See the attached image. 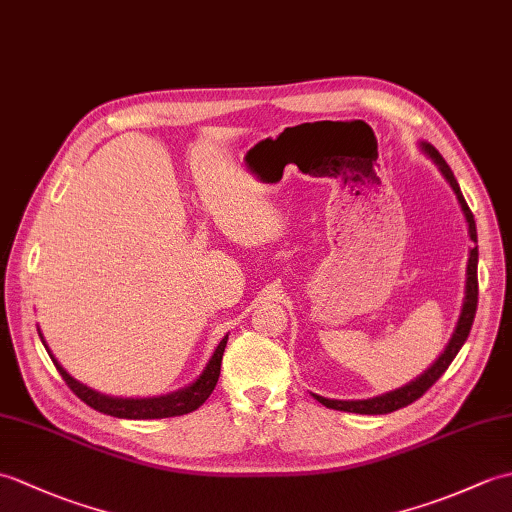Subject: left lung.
<instances>
[{
    "instance_id": "obj_1",
    "label": "left lung",
    "mask_w": 512,
    "mask_h": 512,
    "mask_svg": "<svg viewBox=\"0 0 512 512\" xmlns=\"http://www.w3.org/2000/svg\"><path fill=\"white\" fill-rule=\"evenodd\" d=\"M422 149L427 151V154L438 162L442 176L449 180L455 195H458V200L462 204V211L466 215V222H469L471 239H473V242H477V231H475L473 213L469 209V204H466V200H464V195L460 191V184H458V180H455L451 167L447 165V160H444L440 156V151L433 147V145H429V143H422ZM466 275H469V277H466V297H464V306H462L458 328H455L451 341L447 345V350L442 352V356L438 358V361L433 363L422 376H418L416 380H411V383L405 385V387H400L396 391H389V394H383V396L369 398V400H330V398H323V396H317V394H312V396L317 398L321 405H325L328 409L350 411V413H365V416H380V413H391V411L411 405L413 400H418L424 394V391H427L444 372H447L453 358L458 356L460 347L464 345L466 339H469L471 325H473V319H475V310H477V246L471 248L469 268H466Z\"/></svg>"
}]
</instances>
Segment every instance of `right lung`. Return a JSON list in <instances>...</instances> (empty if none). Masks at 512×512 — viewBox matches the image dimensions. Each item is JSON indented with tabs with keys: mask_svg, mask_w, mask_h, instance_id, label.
I'll list each match as a JSON object with an SVG mask.
<instances>
[{
	"mask_svg": "<svg viewBox=\"0 0 512 512\" xmlns=\"http://www.w3.org/2000/svg\"><path fill=\"white\" fill-rule=\"evenodd\" d=\"M41 336V334H39ZM226 339L220 341L217 350L213 352L209 365L202 372V376L195 380L193 385L184 387L180 391H173L169 396H158V398H112V396H103L99 391H94L90 387H85L81 383L65 372V369L54 361V356L50 354L54 367L59 369V374L63 376L65 385H68L76 396H79L85 405H90L92 409L107 413V416L114 418H127V420H151V418H173V416H184V413H191L198 409L202 402L213 394V389L217 385V378H220V365H222V356H224V347Z\"/></svg>",
	"mask_w": 512,
	"mask_h": 512,
	"instance_id": "add662e5",
	"label": "right lung"
}]
</instances>
